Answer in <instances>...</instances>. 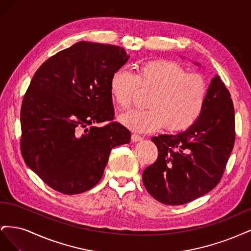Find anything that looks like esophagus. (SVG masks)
I'll use <instances>...</instances> for the list:
<instances>
[{
	"label": "esophagus",
	"instance_id": "esophagus-1",
	"mask_svg": "<svg viewBox=\"0 0 251 251\" xmlns=\"http://www.w3.org/2000/svg\"><path fill=\"white\" fill-rule=\"evenodd\" d=\"M143 138L141 137L140 135H138V134H136V133H134L133 135H132V140L134 141V142H138V141H141Z\"/></svg>",
	"mask_w": 251,
	"mask_h": 251
}]
</instances>
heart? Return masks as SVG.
<instances>
[{"mask_svg":"<svg viewBox=\"0 0 251 251\" xmlns=\"http://www.w3.org/2000/svg\"><path fill=\"white\" fill-rule=\"evenodd\" d=\"M154 89L150 109H133L120 116V123L134 132L148 133L165 125L181 131L195 124L202 114L208 94V82L201 73H186L171 60H151L140 66L137 73L126 67L113 72L110 94L117 107L126 109L138 87Z\"/></svg>","mask_w":251,"mask_h":251,"instance_id":"obj_1","label":"heart"}]
</instances>
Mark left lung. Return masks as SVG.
Wrapping results in <instances>:
<instances>
[{
	"instance_id": "8db88e82",
	"label": "left lung",
	"mask_w": 251,
	"mask_h": 251,
	"mask_svg": "<svg viewBox=\"0 0 251 251\" xmlns=\"http://www.w3.org/2000/svg\"><path fill=\"white\" fill-rule=\"evenodd\" d=\"M234 138L230 93L216 75L208 87L204 110L195 124L185 131L151 137L158 158L143 171L147 191L166 205H182L200 198L221 180Z\"/></svg>"
}]
</instances>
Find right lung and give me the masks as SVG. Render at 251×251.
I'll use <instances>...</instances> for the list:
<instances>
[{
	"label": "right lung",
	"instance_id": "1",
	"mask_svg": "<svg viewBox=\"0 0 251 251\" xmlns=\"http://www.w3.org/2000/svg\"><path fill=\"white\" fill-rule=\"evenodd\" d=\"M130 55L113 45L78 42L45 62L30 82L21 109V151L45 183L76 195L100 181L113 148L131 133L114 118L113 72Z\"/></svg>",
	"mask_w": 251,
	"mask_h": 251
}]
</instances>
